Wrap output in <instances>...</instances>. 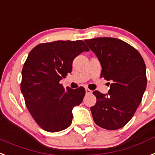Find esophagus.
<instances>
[{"label": "esophagus", "instance_id": "34e87169", "mask_svg": "<svg viewBox=\"0 0 155 155\" xmlns=\"http://www.w3.org/2000/svg\"><path fill=\"white\" fill-rule=\"evenodd\" d=\"M85 92H86V94H91L92 92V91L90 90V89H88V88H85Z\"/></svg>", "mask_w": 155, "mask_h": 155}]
</instances>
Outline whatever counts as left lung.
<instances>
[{
	"mask_svg": "<svg viewBox=\"0 0 155 155\" xmlns=\"http://www.w3.org/2000/svg\"><path fill=\"white\" fill-rule=\"evenodd\" d=\"M84 42L101 64V78L111 82L107 95L93 92L96 104L90 110L94 121L108 130L121 129L134 115L146 89L143 59L133 46L117 38H96Z\"/></svg>",
	"mask_w": 155,
	"mask_h": 155,
	"instance_id": "obj_1",
	"label": "left lung"
}]
</instances>
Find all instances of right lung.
<instances>
[{"label": "right lung", "instance_id": "add662e5", "mask_svg": "<svg viewBox=\"0 0 155 155\" xmlns=\"http://www.w3.org/2000/svg\"><path fill=\"white\" fill-rule=\"evenodd\" d=\"M88 48L82 41L40 44L29 53L22 71L21 92L30 114L44 130L55 133L68 128L72 110L81 104L83 87L64 88L60 80L72 71L75 57Z\"/></svg>", "mask_w": 155, "mask_h": 155}]
</instances>
